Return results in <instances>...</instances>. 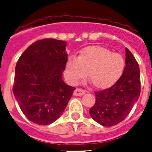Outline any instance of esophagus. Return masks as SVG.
<instances>
[{
	"instance_id": "34e87169",
	"label": "esophagus",
	"mask_w": 152,
	"mask_h": 152,
	"mask_svg": "<svg viewBox=\"0 0 152 152\" xmlns=\"http://www.w3.org/2000/svg\"><path fill=\"white\" fill-rule=\"evenodd\" d=\"M85 93H86L85 90L82 89V88H76L74 91V92H73V95L75 96H82V95H84Z\"/></svg>"
}]
</instances>
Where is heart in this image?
Here are the masks:
<instances>
[{
    "label": "heart",
    "mask_w": 152,
    "mask_h": 152,
    "mask_svg": "<svg viewBox=\"0 0 152 152\" xmlns=\"http://www.w3.org/2000/svg\"><path fill=\"white\" fill-rule=\"evenodd\" d=\"M125 60L121 54L113 53L100 46L86 47L78 57H69L65 66V77L71 85L89 76L99 88H107L115 84L125 69Z\"/></svg>",
    "instance_id": "obj_1"
}]
</instances>
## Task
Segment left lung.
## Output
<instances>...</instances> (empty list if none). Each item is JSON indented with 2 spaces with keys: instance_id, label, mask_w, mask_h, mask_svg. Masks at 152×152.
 <instances>
[{
  "instance_id": "obj_1",
  "label": "left lung",
  "mask_w": 152,
  "mask_h": 152,
  "mask_svg": "<svg viewBox=\"0 0 152 152\" xmlns=\"http://www.w3.org/2000/svg\"><path fill=\"white\" fill-rule=\"evenodd\" d=\"M126 66L122 76L107 89L95 92L96 101L89 110L93 120L103 126H113L124 120L139 99L140 71L134 56L126 48Z\"/></svg>"
}]
</instances>
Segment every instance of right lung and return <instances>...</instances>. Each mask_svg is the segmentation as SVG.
Wrapping results in <instances>:
<instances>
[{"instance_id": "add662e5", "label": "right lung", "mask_w": 152, "mask_h": 152, "mask_svg": "<svg viewBox=\"0 0 152 152\" xmlns=\"http://www.w3.org/2000/svg\"><path fill=\"white\" fill-rule=\"evenodd\" d=\"M66 42L37 41L22 54L15 69L13 91L23 114L39 125L61 117L76 88L62 79L68 60Z\"/></svg>"}]
</instances>
